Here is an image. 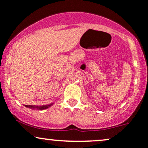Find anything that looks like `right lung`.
I'll list each match as a JSON object with an SVG mask.
<instances>
[{
  "label": "right lung",
  "mask_w": 148,
  "mask_h": 148,
  "mask_svg": "<svg viewBox=\"0 0 148 148\" xmlns=\"http://www.w3.org/2000/svg\"><path fill=\"white\" fill-rule=\"evenodd\" d=\"M54 104V103H49V104H47V105H42V106H26V105H23L26 108H29V109L34 110H44L45 109H47L49 108V107H51V106Z\"/></svg>",
  "instance_id": "add662e5"
}]
</instances>
